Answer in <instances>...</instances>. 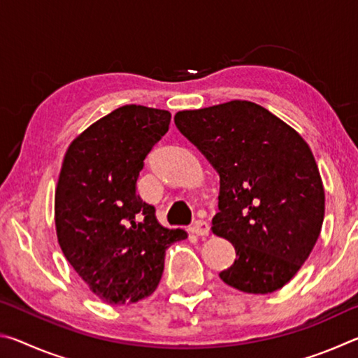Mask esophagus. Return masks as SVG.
I'll list each match as a JSON object with an SVG mask.
<instances>
[{
	"label": "esophagus",
	"instance_id": "1",
	"mask_svg": "<svg viewBox=\"0 0 358 358\" xmlns=\"http://www.w3.org/2000/svg\"><path fill=\"white\" fill-rule=\"evenodd\" d=\"M191 232L196 235H201V237H205V235L210 234V224L203 220H197L191 226Z\"/></svg>",
	"mask_w": 358,
	"mask_h": 358
}]
</instances>
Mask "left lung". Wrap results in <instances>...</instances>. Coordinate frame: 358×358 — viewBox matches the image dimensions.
Returning a JSON list of instances; mask_svg holds the SVG:
<instances>
[{
  "instance_id": "8db88e82",
  "label": "left lung",
  "mask_w": 358,
  "mask_h": 358,
  "mask_svg": "<svg viewBox=\"0 0 358 358\" xmlns=\"http://www.w3.org/2000/svg\"><path fill=\"white\" fill-rule=\"evenodd\" d=\"M173 120L220 175L211 230L237 254L220 278L246 294L281 289L310 257L324 222V185L308 143L250 101L183 110Z\"/></svg>"
}]
</instances>
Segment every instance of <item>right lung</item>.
I'll list each match as a JSON object with an SVG mask.
<instances>
[{
  "label": "right lung",
  "instance_id": "1",
  "mask_svg": "<svg viewBox=\"0 0 358 358\" xmlns=\"http://www.w3.org/2000/svg\"><path fill=\"white\" fill-rule=\"evenodd\" d=\"M171 113L123 106L96 121L66 151L55 192L58 243L90 290L108 305H129L157 287L166 250L185 240L166 229L137 194L151 148Z\"/></svg>",
  "mask_w": 358,
  "mask_h": 358
}]
</instances>
